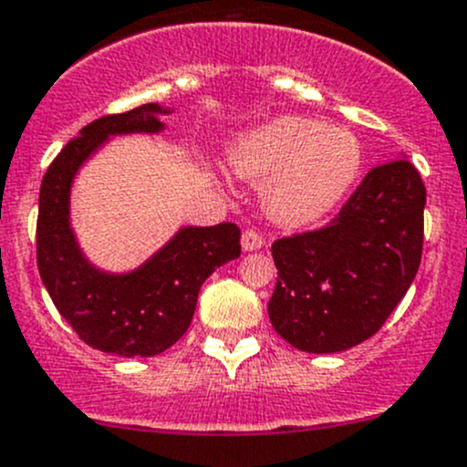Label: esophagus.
<instances>
[{
  "label": "esophagus",
  "mask_w": 467,
  "mask_h": 467,
  "mask_svg": "<svg viewBox=\"0 0 467 467\" xmlns=\"http://www.w3.org/2000/svg\"><path fill=\"white\" fill-rule=\"evenodd\" d=\"M242 246L244 250H257L264 246V237L254 228H246L242 233Z\"/></svg>",
  "instance_id": "esophagus-1"
}]
</instances>
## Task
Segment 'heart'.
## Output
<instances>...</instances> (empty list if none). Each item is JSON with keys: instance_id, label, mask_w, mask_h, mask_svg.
I'll return each mask as SVG.
<instances>
[{"instance_id": "heart-1", "label": "heart", "mask_w": 467, "mask_h": 467, "mask_svg": "<svg viewBox=\"0 0 467 467\" xmlns=\"http://www.w3.org/2000/svg\"><path fill=\"white\" fill-rule=\"evenodd\" d=\"M230 163L250 181H266L264 205L275 221L304 225L327 214L362 168L360 140L313 118L284 116L248 131Z\"/></svg>"}]
</instances>
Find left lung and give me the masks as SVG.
<instances>
[{
    "mask_svg": "<svg viewBox=\"0 0 467 467\" xmlns=\"http://www.w3.org/2000/svg\"><path fill=\"white\" fill-rule=\"evenodd\" d=\"M425 183L407 159L376 165L327 225L273 242L268 317L299 351L336 353L391 316L423 254Z\"/></svg>",
    "mask_w": 467,
    "mask_h": 467,
    "instance_id": "left-lung-1",
    "label": "left lung"
}]
</instances>
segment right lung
I'll use <instances>...</instances> for the list:
<instances>
[{
  "label": "right lung",
  "mask_w": 467,
  "mask_h": 467,
  "mask_svg": "<svg viewBox=\"0 0 467 467\" xmlns=\"http://www.w3.org/2000/svg\"><path fill=\"white\" fill-rule=\"evenodd\" d=\"M156 114L159 105H143L82 127L48 165L39 188L37 268L48 296L82 342L127 358L170 349L192 322L201 284L242 253L237 223H219L183 228L130 275H105L82 259L68 228L73 174L107 136L159 131Z\"/></svg>",
  "instance_id": "1"
}]
</instances>
